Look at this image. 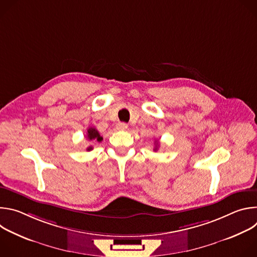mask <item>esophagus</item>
Masks as SVG:
<instances>
[{"instance_id": "esophagus-1", "label": "esophagus", "mask_w": 257, "mask_h": 257, "mask_svg": "<svg viewBox=\"0 0 257 257\" xmlns=\"http://www.w3.org/2000/svg\"><path fill=\"white\" fill-rule=\"evenodd\" d=\"M117 128L119 130H126L128 128V125L126 123H123V122H120L117 124Z\"/></svg>"}]
</instances>
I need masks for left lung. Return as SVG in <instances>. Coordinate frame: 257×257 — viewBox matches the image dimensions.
Here are the masks:
<instances>
[{
    "instance_id": "1",
    "label": "left lung",
    "mask_w": 257,
    "mask_h": 257,
    "mask_svg": "<svg viewBox=\"0 0 257 257\" xmlns=\"http://www.w3.org/2000/svg\"><path fill=\"white\" fill-rule=\"evenodd\" d=\"M158 150V142H157V144H156V149L154 150V151H157Z\"/></svg>"
}]
</instances>
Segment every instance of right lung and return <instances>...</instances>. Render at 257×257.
I'll return each mask as SVG.
<instances>
[{"label":"right lung","mask_w":257,"mask_h":257,"mask_svg":"<svg viewBox=\"0 0 257 257\" xmlns=\"http://www.w3.org/2000/svg\"><path fill=\"white\" fill-rule=\"evenodd\" d=\"M86 137L89 141H97V142H100L102 140V137L99 135V132L95 129V128H92V127H89L87 129V133H86ZM92 148L91 146H89V148L87 149V151H91Z\"/></svg>","instance_id":"add662e5"}]
</instances>
